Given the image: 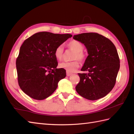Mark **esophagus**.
I'll return each mask as SVG.
<instances>
[{"mask_svg": "<svg viewBox=\"0 0 134 134\" xmlns=\"http://www.w3.org/2000/svg\"><path fill=\"white\" fill-rule=\"evenodd\" d=\"M72 75V73H69V72H66V76H71Z\"/></svg>", "mask_w": 134, "mask_h": 134, "instance_id": "obj_1", "label": "esophagus"}]
</instances>
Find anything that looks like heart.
Here are the masks:
<instances>
[{"mask_svg":"<svg viewBox=\"0 0 134 134\" xmlns=\"http://www.w3.org/2000/svg\"><path fill=\"white\" fill-rule=\"evenodd\" d=\"M68 48L70 50L74 51L72 59L74 60L70 62H61L59 64V67L61 69H65L66 72L73 73L79 67V62H83L86 59V54L83 51L84 49V46L79 41L76 40H70L66 44ZM54 55L58 60H61L64 56V48L62 46L59 45L57 46L54 51Z\"/></svg>","mask_w":134,"mask_h":134,"instance_id":"heart-1","label":"heart"}]
</instances>
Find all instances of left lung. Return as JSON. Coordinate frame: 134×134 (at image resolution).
Instances as JSON below:
<instances>
[{
  "mask_svg": "<svg viewBox=\"0 0 134 134\" xmlns=\"http://www.w3.org/2000/svg\"><path fill=\"white\" fill-rule=\"evenodd\" d=\"M73 39L85 45L88 55L81 71L76 90L88 100L99 99L113 89L120 69V59L115 46L107 37L97 33H83Z\"/></svg>",
  "mask_w": 134,
  "mask_h": 134,
  "instance_id": "left-lung-1",
  "label": "left lung"
}]
</instances>
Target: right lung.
Here are the masks:
<instances>
[{"label":"right lung","mask_w":134,"mask_h":134,"mask_svg":"<svg viewBox=\"0 0 134 134\" xmlns=\"http://www.w3.org/2000/svg\"><path fill=\"white\" fill-rule=\"evenodd\" d=\"M70 34L38 32L24 41L16 59L21 89L33 99L43 100L55 91L58 83L66 77V70L57 69L54 51Z\"/></svg>","instance_id":"obj_1"}]
</instances>
